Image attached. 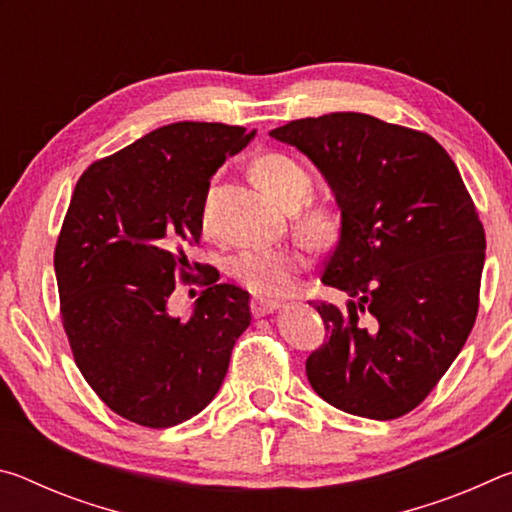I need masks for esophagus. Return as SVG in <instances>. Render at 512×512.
<instances>
[{"instance_id":"34e87169","label":"esophagus","mask_w":512,"mask_h":512,"mask_svg":"<svg viewBox=\"0 0 512 512\" xmlns=\"http://www.w3.org/2000/svg\"><path fill=\"white\" fill-rule=\"evenodd\" d=\"M282 305L275 300H266V298H253L250 300V311H253V316H266V314H273L275 309H280Z\"/></svg>"}]
</instances>
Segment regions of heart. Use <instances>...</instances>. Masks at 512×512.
<instances>
[{
  "mask_svg": "<svg viewBox=\"0 0 512 512\" xmlns=\"http://www.w3.org/2000/svg\"><path fill=\"white\" fill-rule=\"evenodd\" d=\"M253 176L257 185L282 207H296L309 192V173L302 164L280 151H266L255 158ZM201 223H210V196L201 207ZM341 216L336 205L327 198L307 201L293 216L298 235L314 246L332 244L339 232ZM307 259L296 248L275 250H244L230 262V273L241 287L255 296H287L296 289Z\"/></svg>",
  "mask_w": 512,
  "mask_h": 512,
  "instance_id": "heart-1",
  "label": "heart"
}]
</instances>
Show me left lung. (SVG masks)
Wrapping results in <instances>:
<instances>
[{"label": "left lung", "mask_w": 512, "mask_h": 512, "mask_svg": "<svg viewBox=\"0 0 512 512\" xmlns=\"http://www.w3.org/2000/svg\"><path fill=\"white\" fill-rule=\"evenodd\" d=\"M271 137L323 173L341 235L318 302L327 336L307 377L336 409L395 420L427 397L463 350L479 311L485 232L454 160L431 135L363 112L289 121Z\"/></svg>", "instance_id": "left-lung-1"}]
</instances>
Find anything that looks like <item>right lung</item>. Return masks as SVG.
Masks as SVG:
<instances>
[{
    "label": "right lung",
    "mask_w": 512,
    "mask_h": 512,
    "mask_svg": "<svg viewBox=\"0 0 512 512\" xmlns=\"http://www.w3.org/2000/svg\"><path fill=\"white\" fill-rule=\"evenodd\" d=\"M253 137L207 121L162 126L92 162L69 201L54 253L69 348L92 391L142 427L201 413L250 325L248 291L219 284L216 268L187 320L167 302L194 277L185 248L201 241L210 178Z\"/></svg>",
    "instance_id": "add662e5"
}]
</instances>
